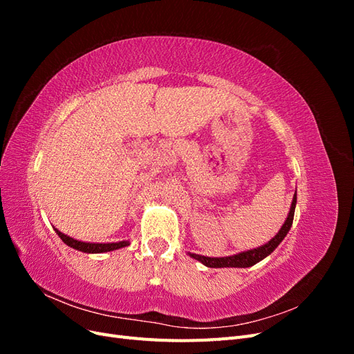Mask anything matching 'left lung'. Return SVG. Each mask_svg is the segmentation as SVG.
<instances>
[{
  "label": "left lung",
  "mask_w": 354,
  "mask_h": 354,
  "mask_svg": "<svg viewBox=\"0 0 354 354\" xmlns=\"http://www.w3.org/2000/svg\"><path fill=\"white\" fill-rule=\"evenodd\" d=\"M295 203H297V194L294 195V201H292V207L291 211H289V216L285 221V224L282 226V229L279 230V233L276 236L260 248L252 250V251H246V252H241L238 255L233 257H226V259H208V257H202V255H196V254H190V257L199 260L201 263H203L208 267H251L254 264H257L259 261H261L263 259H266L267 255H270L279 243L285 239L286 233L289 232L292 226V220H294V211H295Z\"/></svg>",
  "instance_id": "left-lung-1"
}]
</instances>
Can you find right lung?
<instances>
[{"instance_id": "right-lung-1", "label": "right lung", "mask_w": 354, "mask_h": 354, "mask_svg": "<svg viewBox=\"0 0 354 354\" xmlns=\"http://www.w3.org/2000/svg\"><path fill=\"white\" fill-rule=\"evenodd\" d=\"M56 233L60 236V239L65 242L66 245L72 246V248L82 251V252H108V251H113L118 248H122V246L130 245L128 242H118V243H87V242H80V241H75L66 234H63L62 232H59L56 229Z\"/></svg>"}]
</instances>
